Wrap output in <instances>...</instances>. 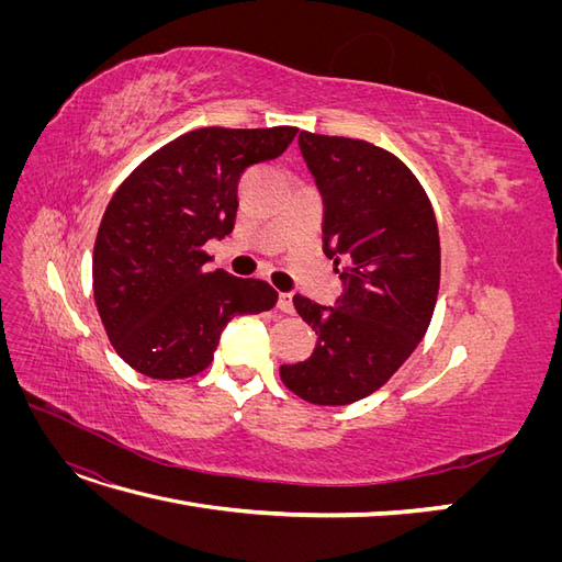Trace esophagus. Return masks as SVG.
<instances>
[{"mask_svg":"<svg viewBox=\"0 0 562 562\" xmlns=\"http://www.w3.org/2000/svg\"><path fill=\"white\" fill-rule=\"evenodd\" d=\"M277 307L283 312V314H293V295L291 293H279V304Z\"/></svg>","mask_w":562,"mask_h":562,"instance_id":"esophagus-1","label":"esophagus"}]
</instances>
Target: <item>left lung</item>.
I'll return each mask as SVG.
<instances>
[{"instance_id":"obj_1","label":"left lung","mask_w":562,"mask_h":562,"mask_svg":"<svg viewBox=\"0 0 562 562\" xmlns=\"http://www.w3.org/2000/svg\"><path fill=\"white\" fill-rule=\"evenodd\" d=\"M297 140L323 196V252L345 291L335 307L293 297L318 339L307 361L279 372L304 401L349 405L386 384L429 328L438 225L424 187L391 151L310 131Z\"/></svg>"}]
</instances>
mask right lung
Returning a JSON list of instances; mask_svg holds the SVG:
<instances>
[{"label": "right lung", "mask_w": 562, "mask_h": 562, "mask_svg": "<svg viewBox=\"0 0 562 562\" xmlns=\"http://www.w3.org/2000/svg\"><path fill=\"white\" fill-rule=\"evenodd\" d=\"M295 126L180 135L119 184L93 246V297L114 351L151 380L206 370L220 335L279 293L267 281L209 271L211 239L234 229L236 187L252 164L277 159Z\"/></svg>", "instance_id": "1"}]
</instances>
